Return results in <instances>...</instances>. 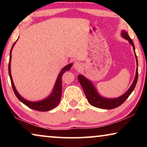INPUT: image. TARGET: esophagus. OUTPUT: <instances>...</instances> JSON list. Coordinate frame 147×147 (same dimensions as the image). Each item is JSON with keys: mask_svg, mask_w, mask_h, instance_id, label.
Returning <instances> with one entry per match:
<instances>
[{"mask_svg": "<svg viewBox=\"0 0 147 147\" xmlns=\"http://www.w3.org/2000/svg\"><path fill=\"white\" fill-rule=\"evenodd\" d=\"M74 68L76 69V70H80V69L82 68V64L80 62L76 61L74 63Z\"/></svg>", "mask_w": 147, "mask_h": 147, "instance_id": "obj_1", "label": "esophagus"}]
</instances>
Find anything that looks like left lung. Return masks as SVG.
Here are the masks:
<instances>
[{
    "label": "left lung",
    "instance_id": "obj_1",
    "mask_svg": "<svg viewBox=\"0 0 147 147\" xmlns=\"http://www.w3.org/2000/svg\"><path fill=\"white\" fill-rule=\"evenodd\" d=\"M121 36L123 37L124 39L128 40L129 43H130L131 46L133 47V49L134 51V54H135V57L136 59L137 62V66H138V58H137L136 54L135 53V46L133 43V41L129 37L127 32L125 30H122L121 32ZM79 82L81 86L84 89V93L86 96V98L88 99L89 103L91 104V106L96 108L104 109H111L115 108H117L118 106H121L124 101H125L128 97L130 96V94L132 93L134 88L136 86L137 82H138V67L136 69V76L134 78L133 83L131 84L127 91L124 93L121 96H119L117 98H106L104 96H101L98 92L96 90L95 87L94 86L93 84L91 82L88 80L82 74H79L78 76Z\"/></svg>",
    "mask_w": 147,
    "mask_h": 147
}]
</instances>
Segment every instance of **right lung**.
<instances>
[{"mask_svg":"<svg viewBox=\"0 0 147 147\" xmlns=\"http://www.w3.org/2000/svg\"><path fill=\"white\" fill-rule=\"evenodd\" d=\"M18 40V39H17L16 41L13 43V46H12L11 51H10V55H9V61L8 64V72H9V78L11 80V83L12 88H13L14 93L16 94L17 98L22 103L25 104L26 106H28V108H31L34 110L39 111H50L51 109H54V108L58 105L60 101L61 96V91H62V86H61V78L62 75H63L65 72L67 71H69L71 68L72 65L73 63H69L67 65L65 66L64 67L61 69V71L59 72L58 77H57L56 81L54 84V86L53 88V91L51 93V94L47 96V97L42 99L41 100L39 101H30L26 100V99L24 98L21 94H20L18 91H17V89L15 87L13 79H12L11 74V52L12 49H13L15 44L16 43L17 41Z\"/></svg>","mask_w":147,"mask_h":147,"instance_id":"1","label":"right lung"}]
</instances>
